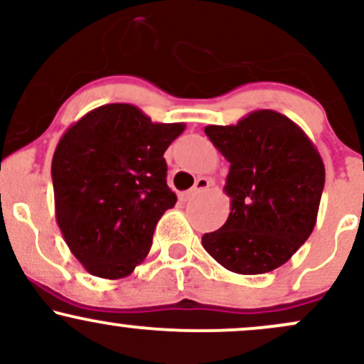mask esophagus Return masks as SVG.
I'll return each instance as SVG.
<instances>
[{
    "instance_id": "esophagus-1",
    "label": "esophagus",
    "mask_w": 364,
    "mask_h": 364,
    "mask_svg": "<svg viewBox=\"0 0 364 364\" xmlns=\"http://www.w3.org/2000/svg\"><path fill=\"white\" fill-rule=\"evenodd\" d=\"M212 185V181L208 178H198L195 181V186L191 188V190H188V191H185V193H181L179 195V198L183 200V202H188V200H191V198H195L196 195L198 193H202V191H205L208 186Z\"/></svg>"
}]
</instances>
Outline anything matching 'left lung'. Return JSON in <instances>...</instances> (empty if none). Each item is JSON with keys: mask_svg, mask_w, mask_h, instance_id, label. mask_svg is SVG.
Here are the masks:
<instances>
[{"mask_svg": "<svg viewBox=\"0 0 364 364\" xmlns=\"http://www.w3.org/2000/svg\"><path fill=\"white\" fill-rule=\"evenodd\" d=\"M229 162L224 191L231 212L220 229L202 236L207 253L235 274L277 269L311 235L325 185L318 150L294 121L272 109L236 124L205 127Z\"/></svg>", "mask_w": 364, "mask_h": 364, "instance_id": "left-lung-1", "label": "left lung"}]
</instances>
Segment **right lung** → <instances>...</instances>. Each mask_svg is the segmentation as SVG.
Segmentation results:
<instances>
[{
	"label": "right lung",
	"instance_id": "1",
	"mask_svg": "<svg viewBox=\"0 0 364 364\" xmlns=\"http://www.w3.org/2000/svg\"><path fill=\"white\" fill-rule=\"evenodd\" d=\"M185 128L116 102L87 112L58 141L56 223L87 272L116 281L145 260L159 219L178 200L164 152Z\"/></svg>",
	"mask_w": 364,
	"mask_h": 364
}]
</instances>
